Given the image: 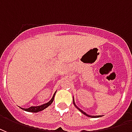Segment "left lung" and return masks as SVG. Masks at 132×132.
I'll return each mask as SVG.
<instances>
[{"instance_id":"8db88e82","label":"left lung","mask_w":132,"mask_h":132,"mask_svg":"<svg viewBox=\"0 0 132 132\" xmlns=\"http://www.w3.org/2000/svg\"><path fill=\"white\" fill-rule=\"evenodd\" d=\"M73 103H74V105H75V106L76 108H77V109L79 110L81 112V113H83L84 115H85L86 116H88V117H101V115H98V116H93V115H88V114H86V112H84L82 110L79 109V108H78V107L76 105L75 103V100H73Z\"/></svg>"}]
</instances>
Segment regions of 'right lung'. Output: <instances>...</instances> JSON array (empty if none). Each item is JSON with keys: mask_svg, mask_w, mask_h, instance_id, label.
I'll return each instance as SVG.
<instances>
[{"mask_svg": "<svg viewBox=\"0 0 132 132\" xmlns=\"http://www.w3.org/2000/svg\"><path fill=\"white\" fill-rule=\"evenodd\" d=\"M56 93V92H55ZM53 95V96L51 98V100L48 103H46L44 105H39V106H31L30 108H23L24 110H25V111H28V112H38L39 111H41V110H43L46 109V108H48V107L51 104L53 101V100H54V96H55V94Z\"/></svg>", "mask_w": 132, "mask_h": 132, "instance_id": "1", "label": "right lung"}]
</instances>
